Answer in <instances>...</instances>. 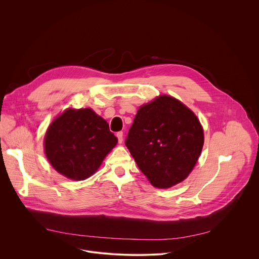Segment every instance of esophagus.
Segmentation results:
<instances>
[{"instance_id": "1", "label": "esophagus", "mask_w": 259, "mask_h": 259, "mask_svg": "<svg viewBox=\"0 0 259 259\" xmlns=\"http://www.w3.org/2000/svg\"><path fill=\"white\" fill-rule=\"evenodd\" d=\"M117 137H118V141L119 143H122L123 142V132L120 131L117 133Z\"/></svg>"}]
</instances>
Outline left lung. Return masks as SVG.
<instances>
[{
    "mask_svg": "<svg viewBox=\"0 0 259 259\" xmlns=\"http://www.w3.org/2000/svg\"><path fill=\"white\" fill-rule=\"evenodd\" d=\"M125 144L153 186L167 189L183 181L194 169L204 132L188 106L160 95L139 107Z\"/></svg>",
    "mask_w": 259,
    "mask_h": 259,
    "instance_id": "1",
    "label": "left lung"
}]
</instances>
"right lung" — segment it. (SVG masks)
Masks as SVG:
<instances>
[{
	"instance_id": "right-lung-1",
	"label": "right lung",
	"mask_w": 259,
	"mask_h": 259,
	"mask_svg": "<svg viewBox=\"0 0 259 259\" xmlns=\"http://www.w3.org/2000/svg\"><path fill=\"white\" fill-rule=\"evenodd\" d=\"M118 138L92 108H67L48 127L44 150L52 167L72 180H84L100 167Z\"/></svg>"
}]
</instances>
